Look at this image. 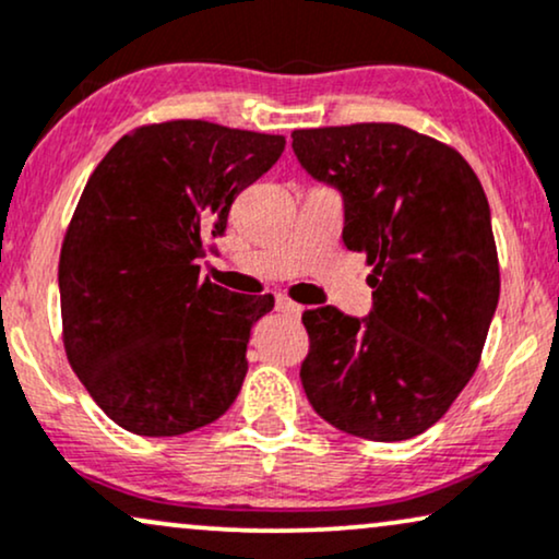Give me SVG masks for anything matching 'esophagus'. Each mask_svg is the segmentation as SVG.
I'll return each instance as SVG.
<instances>
[{
  "instance_id": "obj_1",
  "label": "esophagus",
  "mask_w": 559,
  "mask_h": 559,
  "mask_svg": "<svg viewBox=\"0 0 559 559\" xmlns=\"http://www.w3.org/2000/svg\"><path fill=\"white\" fill-rule=\"evenodd\" d=\"M275 307H278V312L288 314V318H301V312H305V307L294 305V301H292V299H286V297H278V299H275Z\"/></svg>"
}]
</instances>
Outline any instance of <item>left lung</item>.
I'll return each instance as SVG.
<instances>
[{
	"mask_svg": "<svg viewBox=\"0 0 559 559\" xmlns=\"http://www.w3.org/2000/svg\"><path fill=\"white\" fill-rule=\"evenodd\" d=\"M309 177L344 200V245L367 254L365 318L305 312L301 385L328 425L374 442L421 435L472 380L500 299L492 213L453 147L401 124L292 132Z\"/></svg>",
	"mask_w": 559,
	"mask_h": 559,
	"instance_id": "left-lung-1",
	"label": "left lung"
}]
</instances>
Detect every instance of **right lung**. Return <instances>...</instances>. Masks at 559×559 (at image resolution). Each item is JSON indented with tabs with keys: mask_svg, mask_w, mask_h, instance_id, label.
Segmentation results:
<instances>
[{
	"mask_svg": "<svg viewBox=\"0 0 559 559\" xmlns=\"http://www.w3.org/2000/svg\"><path fill=\"white\" fill-rule=\"evenodd\" d=\"M281 134L179 119L140 127L87 179L59 254L67 359L127 432L174 437L228 412L273 297L200 281L234 198Z\"/></svg>",
	"mask_w": 559,
	"mask_h": 559,
	"instance_id": "add662e5",
	"label": "right lung"
}]
</instances>
